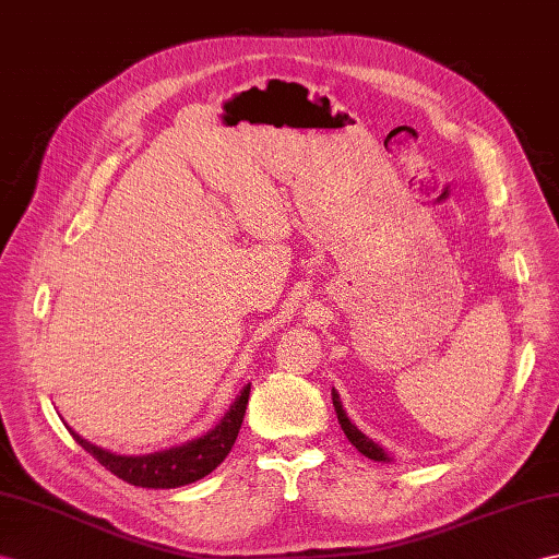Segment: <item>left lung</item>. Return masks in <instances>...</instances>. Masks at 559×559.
I'll list each match as a JSON object with an SVG mask.
<instances>
[{
    "mask_svg": "<svg viewBox=\"0 0 559 559\" xmlns=\"http://www.w3.org/2000/svg\"><path fill=\"white\" fill-rule=\"evenodd\" d=\"M333 407H335V414H338V421H341V426H343V431H345V436H347V440L349 443H353L361 455L365 457H369V460H376V462H388V455L383 452V448H379L373 443V440H369L365 433L359 431V428L347 419V414H345V409H343V405H341V397H338V393L333 391Z\"/></svg>",
    "mask_w": 559,
    "mask_h": 559,
    "instance_id": "8db88e82",
    "label": "left lung"
}]
</instances>
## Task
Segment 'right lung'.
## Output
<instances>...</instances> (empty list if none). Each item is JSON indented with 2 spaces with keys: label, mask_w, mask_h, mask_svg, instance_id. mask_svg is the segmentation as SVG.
<instances>
[{
  "label": "right lung",
  "mask_w": 559,
  "mask_h": 559,
  "mask_svg": "<svg viewBox=\"0 0 559 559\" xmlns=\"http://www.w3.org/2000/svg\"><path fill=\"white\" fill-rule=\"evenodd\" d=\"M250 400V385L242 388L240 397L233 402L226 417L221 419L216 428L202 438H194L186 445H178L164 452H154V455H142V457H123L114 455V452L102 450L93 443H87L85 438L78 433L75 443L83 450H87L104 469H109L114 476H119L121 481L140 486V488H178L200 481L202 476L212 474L216 466L226 460L233 443H236L238 431L245 419V409H248Z\"/></svg>",
  "instance_id": "add662e5"
}]
</instances>
